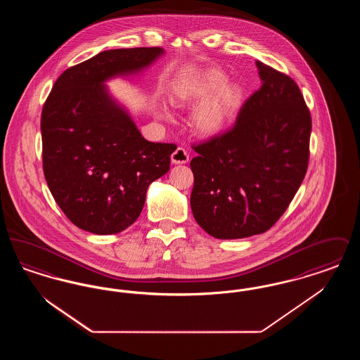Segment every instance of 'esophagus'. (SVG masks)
<instances>
[{"mask_svg": "<svg viewBox=\"0 0 360 360\" xmlns=\"http://www.w3.org/2000/svg\"><path fill=\"white\" fill-rule=\"evenodd\" d=\"M172 162L174 165H184V163H188V151H186V148L178 147V148L172 153Z\"/></svg>", "mask_w": 360, "mask_h": 360, "instance_id": "esophagus-1", "label": "esophagus"}]
</instances>
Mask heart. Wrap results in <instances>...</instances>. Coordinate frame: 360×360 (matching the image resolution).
Returning <instances> with one entry per match:
<instances>
[{
    "mask_svg": "<svg viewBox=\"0 0 360 360\" xmlns=\"http://www.w3.org/2000/svg\"><path fill=\"white\" fill-rule=\"evenodd\" d=\"M226 82L223 71L210 70L175 93V103H201L191 117V127L198 135L214 136L238 117L244 91L238 84Z\"/></svg>",
    "mask_w": 360,
    "mask_h": 360,
    "instance_id": "b5f03b06",
    "label": "heart"
}]
</instances>
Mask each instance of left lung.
I'll return each mask as SVG.
<instances>
[{"label":"left lung","instance_id":"8db88e82","mask_svg":"<svg viewBox=\"0 0 360 360\" xmlns=\"http://www.w3.org/2000/svg\"><path fill=\"white\" fill-rule=\"evenodd\" d=\"M262 86L235 125L193 146L190 195L198 225L217 239L263 233L290 205L308 170L311 117L289 75L257 62Z\"/></svg>","mask_w":360,"mask_h":360}]
</instances>
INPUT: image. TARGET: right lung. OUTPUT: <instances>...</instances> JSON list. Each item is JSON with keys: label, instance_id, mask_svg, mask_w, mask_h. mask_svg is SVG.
<instances>
[{"label": "right lung", "instance_id": "1", "mask_svg": "<svg viewBox=\"0 0 360 360\" xmlns=\"http://www.w3.org/2000/svg\"><path fill=\"white\" fill-rule=\"evenodd\" d=\"M160 47L100 52L62 72L41 110L43 172L78 228L119 233L135 223L151 182L170 170L172 143L147 141L103 82L150 66Z\"/></svg>", "mask_w": 360, "mask_h": 360}]
</instances>
